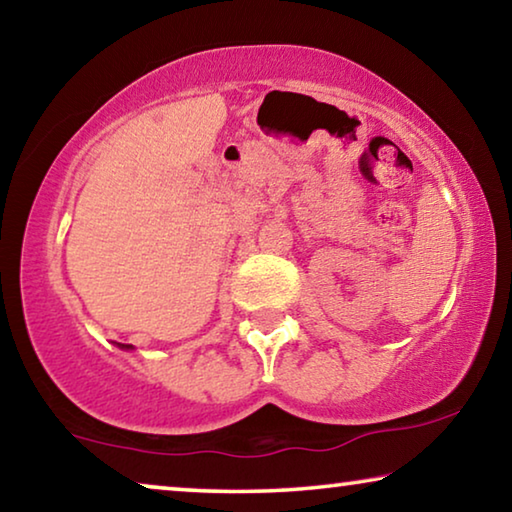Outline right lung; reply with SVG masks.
I'll use <instances>...</instances> for the list:
<instances>
[{
	"mask_svg": "<svg viewBox=\"0 0 512 512\" xmlns=\"http://www.w3.org/2000/svg\"><path fill=\"white\" fill-rule=\"evenodd\" d=\"M121 350H133V345H126V343H119Z\"/></svg>",
	"mask_w": 512,
	"mask_h": 512,
	"instance_id": "1",
	"label": "right lung"
}]
</instances>
